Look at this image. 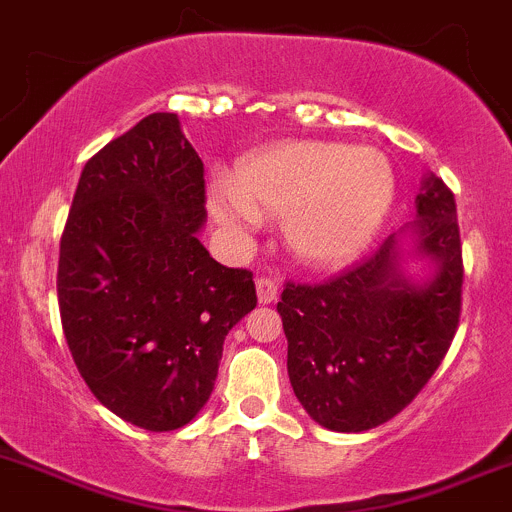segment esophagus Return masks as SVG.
Returning a JSON list of instances; mask_svg holds the SVG:
<instances>
[{"mask_svg": "<svg viewBox=\"0 0 512 512\" xmlns=\"http://www.w3.org/2000/svg\"><path fill=\"white\" fill-rule=\"evenodd\" d=\"M277 297H280V285L270 277H257V300H260V305H270Z\"/></svg>", "mask_w": 512, "mask_h": 512, "instance_id": "1", "label": "esophagus"}]
</instances>
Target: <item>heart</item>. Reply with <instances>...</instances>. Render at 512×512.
<instances>
[{
	"mask_svg": "<svg viewBox=\"0 0 512 512\" xmlns=\"http://www.w3.org/2000/svg\"><path fill=\"white\" fill-rule=\"evenodd\" d=\"M393 197V165L375 147L282 142L242 162L235 185L217 182L210 205L237 235L255 230L262 217H285L297 257L335 265L370 245Z\"/></svg>",
	"mask_w": 512,
	"mask_h": 512,
	"instance_id": "heart-1",
	"label": "heart"
}]
</instances>
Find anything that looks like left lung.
<instances>
[{
  "label": "left lung",
  "mask_w": 512,
  "mask_h": 512,
  "mask_svg": "<svg viewBox=\"0 0 512 512\" xmlns=\"http://www.w3.org/2000/svg\"><path fill=\"white\" fill-rule=\"evenodd\" d=\"M408 227L435 272L405 275L400 237L322 285L287 282L277 312L287 375L302 408L335 433H362L408 408L443 362L463 305V247L455 197L435 175L415 197Z\"/></svg>",
  "instance_id": "left-lung-1"
}]
</instances>
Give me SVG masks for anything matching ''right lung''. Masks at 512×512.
Returning <instances> with one entry per match:
<instances>
[{"label": "right lung", "instance_id": "add662e5", "mask_svg": "<svg viewBox=\"0 0 512 512\" xmlns=\"http://www.w3.org/2000/svg\"><path fill=\"white\" fill-rule=\"evenodd\" d=\"M205 200L177 114H147L84 165L59 242L74 365L104 408L152 433L205 408L227 332L257 305L252 272L197 240Z\"/></svg>", "mask_w": 512, "mask_h": 512}]
</instances>
